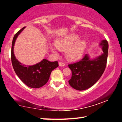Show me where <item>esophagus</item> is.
Returning a JSON list of instances; mask_svg holds the SVG:
<instances>
[{"label": "esophagus", "mask_w": 122, "mask_h": 122, "mask_svg": "<svg viewBox=\"0 0 122 122\" xmlns=\"http://www.w3.org/2000/svg\"><path fill=\"white\" fill-rule=\"evenodd\" d=\"M59 66H60V67H65V63L63 62H60L59 63Z\"/></svg>", "instance_id": "1"}]
</instances>
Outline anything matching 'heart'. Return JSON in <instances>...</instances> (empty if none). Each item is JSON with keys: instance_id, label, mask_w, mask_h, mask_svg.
I'll return each instance as SVG.
<instances>
[{"instance_id": "heart-1", "label": "heart", "mask_w": 122, "mask_h": 122, "mask_svg": "<svg viewBox=\"0 0 122 122\" xmlns=\"http://www.w3.org/2000/svg\"><path fill=\"white\" fill-rule=\"evenodd\" d=\"M86 40L79 39V36L76 34H70L55 41V46L57 49L65 51L66 59L70 61H76L80 60L84 55L86 49ZM55 47L50 46L51 51L56 54Z\"/></svg>"}]
</instances>
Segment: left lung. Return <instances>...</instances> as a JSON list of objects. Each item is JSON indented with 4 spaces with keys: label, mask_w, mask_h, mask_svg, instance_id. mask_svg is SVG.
I'll return each mask as SVG.
<instances>
[{
    "label": "left lung",
    "mask_w": 122,
    "mask_h": 122,
    "mask_svg": "<svg viewBox=\"0 0 122 122\" xmlns=\"http://www.w3.org/2000/svg\"><path fill=\"white\" fill-rule=\"evenodd\" d=\"M103 53L94 58L86 54L81 60L68 66L71 71V78L68 81L73 88L78 91L90 88L99 80L105 71L107 62L109 44L106 40L99 44Z\"/></svg>",
    "instance_id": "1"
}]
</instances>
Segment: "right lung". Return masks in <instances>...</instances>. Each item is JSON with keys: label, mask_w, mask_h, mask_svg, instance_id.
Instances as JSON below:
<instances>
[{"label": "right lung", "mask_w": 122, "mask_h": 122, "mask_svg": "<svg viewBox=\"0 0 122 122\" xmlns=\"http://www.w3.org/2000/svg\"><path fill=\"white\" fill-rule=\"evenodd\" d=\"M25 27L23 28L13 37L11 49V61L13 68L18 78L26 86L38 88L44 85L49 80L51 71L59 66L57 61L51 62L44 59L32 66L23 65L16 59L14 54V46L16 39Z\"/></svg>", "instance_id": "right-lung-1"}]
</instances>
